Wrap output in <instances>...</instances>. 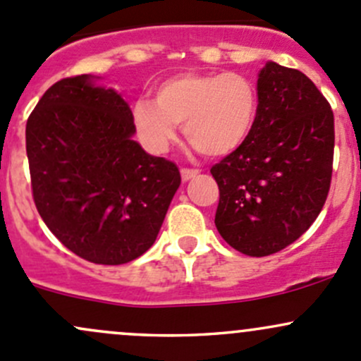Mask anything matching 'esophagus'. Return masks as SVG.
Segmentation results:
<instances>
[{"mask_svg":"<svg viewBox=\"0 0 361 361\" xmlns=\"http://www.w3.org/2000/svg\"><path fill=\"white\" fill-rule=\"evenodd\" d=\"M197 174H199V169L181 168V178H183V181H188V180H192V178H195Z\"/></svg>","mask_w":361,"mask_h":361,"instance_id":"1","label":"esophagus"}]
</instances>
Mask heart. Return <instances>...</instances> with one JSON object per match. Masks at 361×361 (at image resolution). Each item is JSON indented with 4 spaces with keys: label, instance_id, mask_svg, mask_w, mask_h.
<instances>
[{
    "label": "heart",
    "instance_id": "heart-1",
    "mask_svg": "<svg viewBox=\"0 0 361 361\" xmlns=\"http://www.w3.org/2000/svg\"><path fill=\"white\" fill-rule=\"evenodd\" d=\"M259 97L238 72H180L155 88L154 102L133 107V123L143 145L162 154L183 124L188 142L204 155L221 157L240 149L254 130Z\"/></svg>",
    "mask_w": 361,
    "mask_h": 361
}]
</instances>
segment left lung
Returning <instances> with one entry per match:
<instances>
[{"instance_id": "obj_1", "label": "left lung", "mask_w": 361, "mask_h": 361, "mask_svg": "<svg viewBox=\"0 0 361 361\" xmlns=\"http://www.w3.org/2000/svg\"><path fill=\"white\" fill-rule=\"evenodd\" d=\"M247 142L211 168L216 228L238 252L270 256L320 214L332 180L334 112L308 75L268 62Z\"/></svg>"}]
</instances>
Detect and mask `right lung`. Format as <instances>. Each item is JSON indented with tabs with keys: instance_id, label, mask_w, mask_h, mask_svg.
Listing matches in <instances>:
<instances>
[{
	"instance_id": "obj_1",
	"label": "right lung",
	"mask_w": 361,
	"mask_h": 361,
	"mask_svg": "<svg viewBox=\"0 0 361 361\" xmlns=\"http://www.w3.org/2000/svg\"><path fill=\"white\" fill-rule=\"evenodd\" d=\"M90 79H60L30 112V188L67 249L94 264H123L152 247L181 176L174 162L133 140V114L121 94Z\"/></svg>"
}]
</instances>
